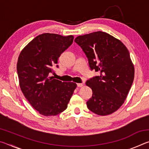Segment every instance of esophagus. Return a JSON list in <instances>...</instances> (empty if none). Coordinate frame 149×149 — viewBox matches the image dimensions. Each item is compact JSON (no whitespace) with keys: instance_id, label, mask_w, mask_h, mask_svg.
Segmentation results:
<instances>
[{"instance_id":"esophagus-1","label":"esophagus","mask_w":149,"mask_h":149,"mask_svg":"<svg viewBox=\"0 0 149 149\" xmlns=\"http://www.w3.org/2000/svg\"><path fill=\"white\" fill-rule=\"evenodd\" d=\"M77 86L78 87H81L84 86V84H83V83H81V84H77Z\"/></svg>"}]
</instances>
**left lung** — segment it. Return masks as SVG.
<instances>
[{"label": "left lung", "instance_id": "obj_1", "mask_svg": "<svg viewBox=\"0 0 149 149\" xmlns=\"http://www.w3.org/2000/svg\"><path fill=\"white\" fill-rule=\"evenodd\" d=\"M75 42L87 57L91 70L100 73L85 83L93 91L87 108L100 116L112 114L124 102L134 79L129 51L120 40L102 31L78 36Z\"/></svg>", "mask_w": 149, "mask_h": 149}]
</instances>
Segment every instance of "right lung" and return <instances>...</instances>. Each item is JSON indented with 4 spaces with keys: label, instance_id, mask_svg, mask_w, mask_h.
<instances>
[{
    "label": "right lung",
    "instance_id": "obj_1",
    "mask_svg": "<svg viewBox=\"0 0 149 149\" xmlns=\"http://www.w3.org/2000/svg\"><path fill=\"white\" fill-rule=\"evenodd\" d=\"M74 41V36L42 33L20 52L17 63L19 86L25 97L39 114L56 116L67 108L76 84L50 77L58 58Z\"/></svg>",
    "mask_w": 149,
    "mask_h": 149
}]
</instances>
